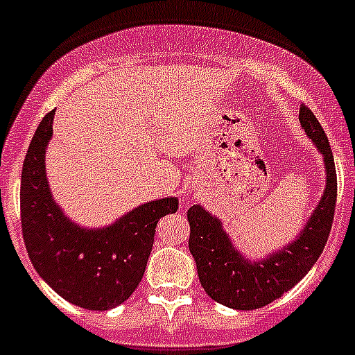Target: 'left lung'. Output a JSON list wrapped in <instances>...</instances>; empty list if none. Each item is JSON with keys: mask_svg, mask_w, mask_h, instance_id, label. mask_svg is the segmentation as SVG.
<instances>
[{"mask_svg": "<svg viewBox=\"0 0 355 355\" xmlns=\"http://www.w3.org/2000/svg\"><path fill=\"white\" fill-rule=\"evenodd\" d=\"M300 122L323 157L327 184L305 227L288 245L269 252L261 260H249L238 251L216 216L202 205L187 209L191 227L189 251L202 287L214 302L229 309L254 311L282 297L312 269L329 240L338 196L334 155L323 128L306 106H302Z\"/></svg>", "mask_w": 355, "mask_h": 355, "instance_id": "left-lung-1", "label": "left lung"}]
</instances>
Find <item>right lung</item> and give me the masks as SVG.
<instances>
[{
    "label": "right lung",
    "mask_w": 355,
    "mask_h": 355,
    "mask_svg": "<svg viewBox=\"0 0 355 355\" xmlns=\"http://www.w3.org/2000/svg\"><path fill=\"white\" fill-rule=\"evenodd\" d=\"M53 112L41 121L21 171V229L34 269L61 297L88 311H108L132 296L144 276L162 216L177 196L146 202L106 227L71 222L50 191L44 153Z\"/></svg>",
    "instance_id": "obj_1"
}]
</instances>
